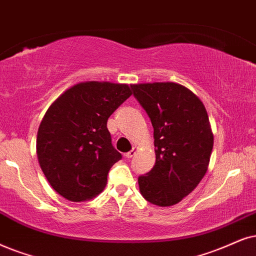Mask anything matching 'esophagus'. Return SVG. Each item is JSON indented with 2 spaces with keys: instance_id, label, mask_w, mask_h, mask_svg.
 <instances>
[{
  "instance_id": "34e87169",
  "label": "esophagus",
  "mask_w": 256,
  "mask_h": 256,
  "mask_svg": "<svg viewBox=\"0 0 256 256\" xmlns=\"http://www.w3.org/2000/svg\"><path fill=\"white\" fill-rule=\"evenodd\" d=\"M136 152H137V148H132V150H131V151L126 152V154H125V157H126V158H128V160H130V158H132V157H134V154H136Z\"/></svg>"
}]
</instances>
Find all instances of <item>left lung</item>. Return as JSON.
<instances>
[{
  "label": "left lung",
  "mask_w": 256,
  "mask_h": 256,
  "mask_svg": "<svg viewBox=\"0 0 256 256\" xmlns=\"http://www.w3.org/2000/svg\"><path fill=\"white\" fill-rule=\"evenodd\" d=\"M154 126L156 163L139 176V190L152 204L170 206L189 195L208 170L214 134L195 93L176 82L132 85Z\"/></svg>",
  "instance_id": "1"
}]
</instances>
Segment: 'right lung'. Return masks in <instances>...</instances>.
<instances>
[{
    "instance_id": "1",
    "label": "right lung",
    "mask_w": 256,
    "mask_h": 256,
    "mask_svg": "<svg viewBox=\"0 0 256 256\" xmlns=\"http://www.w3.org/2000/svg\"><path fill=\"white\" fill-rule=\"evenodd\" d=\"M132 94L126 84H76L50 106L38 126V164L56 192L84 202L104 190L122 154L113 148L108 119Z\"/></svg>"
}]
</instances>
